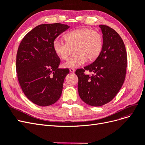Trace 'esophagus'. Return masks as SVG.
<instances>
[{"label":"esophagus","mask_w":145,"mask_h":145,"mask_svg":"<svg viewBox=\"0 0 145 145\" xmlns=\"http://www.w3.org/2000/svg\"><path fill=\"white\" fill-rule=\"evenodd\" d=\"M69 71H70V72H71L73 73V72H75V69H73V68H70L69 69Z\"/></svg>","instance_id":"1"}]
</instances>
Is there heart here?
<instances>
[{
	"instance_id": "1",
	"label": "heart",
	"mask_w": 145,
	"mask_h": 145,
	"mask_svg": "<svg viewBox=\"0 0 145 145\" xmlns=\"http://www.w3.org/2000/svg\"><path fill=\"white\" fill-rule=\"evenodd\" d=\"M66 43L56 39L52 43L55 53L62 60H67L71 49L76 48L75 57L69 59L63 66L68 68H77L85 64L88 59L93 62L100 55L103 48V37L97 31L88 28L74 29L64 36Z\"/></svg>"
}]
</instances>
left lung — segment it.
Listing matches in <instances>:
<instances>
[{"mask_svg": "<svg viewBox=\"0 0 145 145\" xmlns=\"http://www.w3.org/2000/svg\"><path fill=\"white\" fill-rule=\"evenodd\" d=\"M103 48L93 63L78 69V91L81 99L93 106H100L114 98L123 84L126 72L127 54L124 42L114 29L100 25ZM87 70L94 74H84Z\"/></svg>", "mask_w": 145, "mask_h": 145, "instance_id": "1", "label": "left lung"}]
</instances>
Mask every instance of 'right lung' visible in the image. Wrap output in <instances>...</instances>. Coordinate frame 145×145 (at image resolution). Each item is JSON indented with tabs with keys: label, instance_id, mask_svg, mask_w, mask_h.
I'll list each match as a JSON object with an SVG mask.
<instances>
[{
	"label": "right lung",
	"instance_id": "1",
	"mask_svg": "<svg viewBox=\"0 0 145 145\" xmlns=\"http://www.w3.org/2000/svg\"><path fill=\"white\" fill-rule=\"evenodd\" d=\"M69 28L59 23L42 24L25 35L16 56V71L22 89L30 101L40 106L56 103L62 94L68 68L60 69V60L52 43Z\"/></svg>",
	"mask_w": 145,
	"mask_h": 145
}]
</instances>
